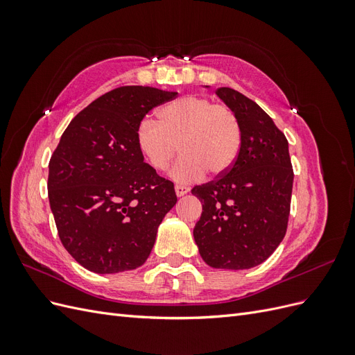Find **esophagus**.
<instances>
[{
  "instance_id": "esophagus-1",
  "label": "esophagus",
  "mask_w": 355,
  "mask_h": 355,
  "mask_svg": "<svg viewBox=\"0 0 355 355\" xmlns=\"http://www.w3.org/2000/svg\"><path fill=\"white\" fill-rule=\"evenodd\" d=\"M175 191H176V196H178V197H182V196L187 194V192L189 191V188L185 187V185H176V187H175Z\"/></svg>"
}]
</instances>
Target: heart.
<instances>
[{"instance_id":"1","label":"heart","mask_w":355,"mask_h":355,"mask_svg":"<svg viewBox=\"0 0 355 355\" xmlns=\"http://www.w3.org/2000/svg\"><path fill=\"white\" fill-rule=\"evenodd\" d=\"M137 145L146 163L164 171L180 153L171 170L178 182H192L209 171L222 176L239 158L243 128L237 114L223 103L200 96H184L158 111V123L145 118L137 127Z\"/></svg>"}]
</instances>
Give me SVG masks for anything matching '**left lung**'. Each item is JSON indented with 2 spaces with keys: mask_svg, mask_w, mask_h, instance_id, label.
<instances>
[{
  "mask_svg": "<svg viewBox=\"0 0 355 355\" xmlns=\"http://www.w3.org/2000/svg\"><path fill=\"white\" fill-rule=\"evenodd\" d=\"M216 94L237 114L243 142L227 173L191 189L202 204L194 239L207 265L249 270L284 239L293 167L284 133L259 105L230 87Z\"/></svg>",
  "mask_w": 355,
  "mask_h": 355,
  "instance_id": "1",
  "label": "left lung"
}]
</instances>
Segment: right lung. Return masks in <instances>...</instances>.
<instances>
[{
  "mask_svg": "<svg viewBox=\"0 0 355 355\" xmlns=\"http://www.w3.org/2000/svg\"><path fill=\"white\" fill-rule=\"evenodd\" d=\"M178 93L124 85L72 118L49 163V200L59 239L85 270L114 274L148 259L158 225L175 206L173 182L144 161L137 127Z\"/></svg>",
  "mask_w": 355,
  "mask_h": 355,
  "instance_id": "1",
  "label": "right lung"
}]
</instances>
